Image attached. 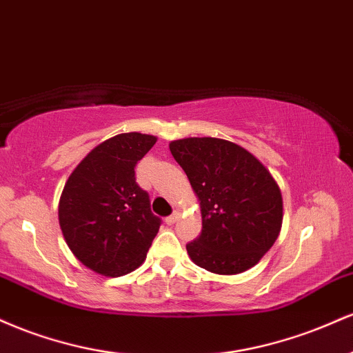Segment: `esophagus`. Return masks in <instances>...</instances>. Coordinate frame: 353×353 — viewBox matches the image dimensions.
<instances>
[{"mask_svg":"<svg viewBox=\"0 0 353 353\" xmlns=\"http://www.w3.org/2000/svg\"><path fill=\"white\" fill-rule=\"evenodd\" d=\"M177 219H179V214H177V212H174V214H171V216H168V217H165V224H168V225H172V224H176V222H177Z\"/></svg>","mask_w":353,"mask_h":353,"instance_id":"obj_1","label":"esophagus"}]
</instances>
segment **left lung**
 Returning a JSON list of instances; mask_svg holds the SVG:
<instances>
[{
  "instance_id": "left-lung-1",
  "label": "left lung",
  "mask_w": 353,
  "mask_h": 353,
  "mask_svg": "<svg viewBox=\"0 0 353 353\" xmlns=\"http://www.w3.org/2000/svg\"><path fill=\"white\" fill-rule=\"evenodd\" d=\"M201 201L202 230L185 244L196 265L232 275L250 269L277 241L282 194L270 172L241 145L217 137L169 144Z\"/></svg>"
}]
</instances>
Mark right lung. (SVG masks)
I'll return each instance as SVG.
<instances>
[{
    "mask_svg": "<svg viewBox=\"0 0 353 353\" xmlns=\"http://www.w3.org/2000/svg\"><path fill=\"white\" fill-rule=\"evenodd\" d=\"M154 144L156 137L141 132L104 141L81 161L61 194L63 236L72 254L101 275L137 269L163 222L134 174Z\"/></svg>",
    "mask_w": 353,
    "mask_h": 353,
    "instance_id": "obj_1",
    "label": "right lung"
}]
</instances>
